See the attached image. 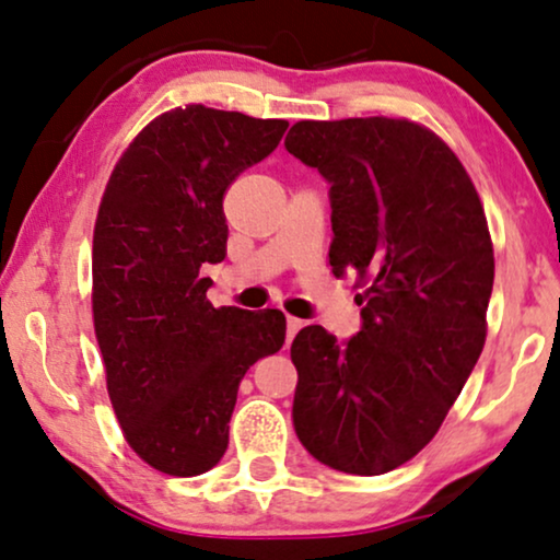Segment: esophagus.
I'll return each instance as SVG.
<instances>
[{"label": "esophagus", "instance_id": "1", "mask_svg": "<svg viewBox=\"0 0 560 560\" xmlns=\"http://www.w3.org/2000/svg\"><path fill=\"white\" fill-rule=\"evenodd\" d=\"M301 326H303L301 318L288 316V342H293V337L298 334V329H301Z\"/></svg>", "mask_w": 560, "mask_h": 560}]
</instances>
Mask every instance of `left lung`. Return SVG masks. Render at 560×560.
Here are the masks:
<instances>
[{
    "instance_id": "8db88e82",
    "label": "left lung",
    "mask_w": 560,
    "mask_h": 560,
    "mask_svg": "<svg viewBox=\"0 0 560 560\" xmlns=\"http://www.w3.org/2000/svg\"><path fill=\"white\" fill-rule=\"evenodd\" d=\"M285 149L331 185V272L362 288V329L295 334L293 424L316 460L388 474L438 434L486 342L489 223L466 166L406 118L298 120Z\"/></svg>"
}]
</instances>
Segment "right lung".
<instances>
[{"label": "right lung", "instance_id": "obj_1", "mask_svg": "<svg viewBox=\"0 0 560 560\" xmlns=\"http://www.w3.org/2000/svg\"><path fill=\"white\" fill-rule=\"evenodd\" d=\"M288 120L185 105L138 133L107 179L92 238V318L130 450L200 476L229 447L246 370L285 342L275 308H213L200 267L226 257L223 195L278 149Z\"/></svg>", "mask_w": 560, "mask_h": 560}]
</instances>
